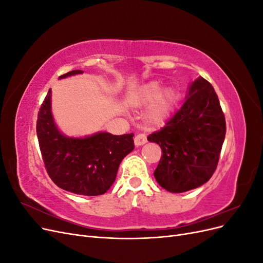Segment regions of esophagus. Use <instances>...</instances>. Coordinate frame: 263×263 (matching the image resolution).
<instances>
[{
  "label": "esophagus",
  "mask_w": 263,
  "mask_h": 263,
  "mask_svg": "<svg viewBox=\"0 0 263 263\" xmlns=\"http://www.w3.org/2000/svg\"><path fill=\"white\" fill-rule=\"evenodd\" d=\"M134 141H135V145H136V146L145 145L146 142H147L146 135L145 134H138V135H136V136H135V138H134Z\"/></svg>",
  "instance_id": "esophagus-1"
}]
</instances>
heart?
<instances>
[{
    "label": "heart",
    "mask_w": 263,
    "mask_h": 263,
    "mask_svg": "<svg viewBox=\"0 0 263 263\" xmlns=\"http://www.w3.org/2000/svg\"><path fill=\"white\" fill-rule=\"evenodd\" d=\"M161 89V82L150 81L142 85L133 98V103L138 106L146 105L155 100L146 113L147 122L153 126L163 124L179 100V94L173 87H166L162 92Z\"/></svg>",
    "instance_id": "b5f03b06"
}]
</instances>
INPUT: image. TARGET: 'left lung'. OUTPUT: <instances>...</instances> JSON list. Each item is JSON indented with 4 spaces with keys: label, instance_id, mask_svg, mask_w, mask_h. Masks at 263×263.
<instances>
[{
    "label": "left lung",
    "instance_id": "1",
    "mask_svg": "<svg viewBox=\"0 0 263 263\" xmlns=\"http://www.w3.org/2000/svg\"><path fill=\"white\" fill-rule=\"evenodd\" d=\"M226 122L212 84L204 78L191 83L184 104L148 140L161 147L154 176L159 185L182 193L208 182L216 170Z\"/></svg>",
    "mask_w": 263,
    "mask_h": 263
}]
</instances>
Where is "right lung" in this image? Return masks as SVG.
<instances>
[{
    "label": "right lung",
    "instance_id": "add662e5",
    "mask_svg": "<svg viewBox=\"0 0 263 263\" xmlns=\"http://www.w3.org/2000/svg\"><path fill=\"white\" fill-rule=\"evenodd\" d=\"M72 70L59 79L82 74ZM39 148L50 179L60 189L79 195L104 194L116 179L123 159L134 150V134L97 133L84 138L65 136L53 121L51 91L39 108L36 125Z\"/></svg>",
    "mask_w": 263,
    "mask_h": 263
}]
</instances>
